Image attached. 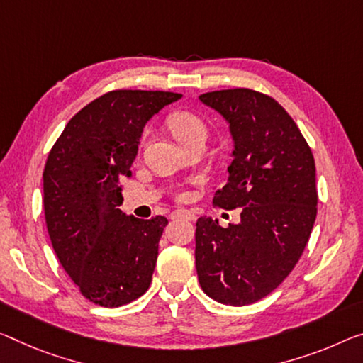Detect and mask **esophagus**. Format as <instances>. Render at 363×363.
I'll return each instance as SVG.
<instances>
[{"instance_id":"1","label":"esophagus","mask_w":363,"mask_h":363,"mask_svg":"<svg viewBox=\"0 0 363 363\" xmlns=\"http://www.w3.org/2000/svg\"><path fill=\"white\" fill-rule=\"evenodd\" d=\"M170 219H186V220H194V214L188 209H177L170 214Z\"/></svg>"}]
</instances>
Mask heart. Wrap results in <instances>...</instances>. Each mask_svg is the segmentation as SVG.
I'll return each instance as SVG.
<instances>
[{
    "mask_svg": "<svg viewBox=\"0 0 363 363\" xmlns=\"http://www.w3.org/2000/svg\"><path fill=\"white\" fill-rule=\"evenodd\" d=\"M167 126L182 146H186L193 139L206 138L208 135V126H206L204 120L188 110L172 111L167 118Z\"/></svg>",
    "mask_w": 363,
    "mask_h": 363,
    "instance_id": "1",
    "label": "heart"
}]
</instances>
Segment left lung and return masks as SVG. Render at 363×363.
Wrapping results in <instances>:
<instances>
[{
	"label": "left lung",
	"mask_w": 363,
	"mask_h": 363,
	"mask_svg": "<svg viewBox=\"0 0 363 363\" xmlns=\"http://www.w3.org/2000/svg\"><path fill=\"white\" fill-rule=\"evenodd\" d=\"M199 100L224 116L235 141L228 182L213 203L242 208L240 224L196 222V271L206 295L243 306L269 295L298 263L316 219L315 159L298 126L274 99L247 87Z\"/></svg>",
	"instance_id": "obj_1"
}]
</instances>
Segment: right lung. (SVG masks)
I'll use <instances>...</instances> for the list:
<instances>
[{"mask_svg": "<svg viewBox=\"0 0 363 363\" xmlns=\"http://www.w3.org/2000/svg\"><path fill=\"white\" fill-rule=\"evenodd\" d=\"M182 94L116 89L68 121L43 169V211L53 250L89 302L116 308L152 281L167 217L118 209L143 128Z\"/></svg>", "mask_w": 363, "mask_h": 363, "instance_id": "1", "label": "right lung"}]
</instances>
